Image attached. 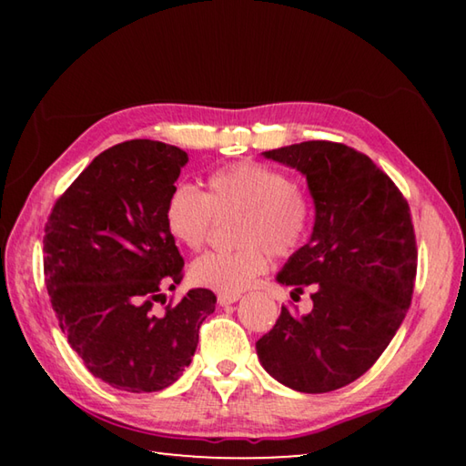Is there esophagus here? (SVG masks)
<instances>
[{
  "label": "esophagus",
  "instance_id": "34e87169",
  "mask_svg": "<svg viewBox=\"0 0 466 466\" xmlns=\"http://www.w3.org/2000/svg\"><path fill=\"white\" fill-rule=\"evenodd\" d=\"M240 299V294H224V291H219L218 294V304L219 306H228V304H234Z\"/></svg>",
  "mask_w": 466,
  "mask_h": 466
}]
</instances>
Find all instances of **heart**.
I'll return each mask as SVG.
<instances>
[{
	"label": "heart",
	"mask_w": 466,
	"mask_h": 466,
	"mask_svg": "<svg viewBox=\"0 0 466 466\" xmlns=\"http://www.w3.org/2000/svg\"><path fill=\"white\" fill-rule=\"evenodd\" d=\"M238 214L232 250L195 258L191 279L201 288L238 294L269 267V252L289 257L309 240L314 205L289 175L258 162H238L208 177V193L178 183L164 203V226L183 247L197 250L209 238L214 216Z\"/></svg>",
	"instance_id": "b5f03b06"
}]
</instances>
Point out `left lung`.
<instances>
[{"instance_id":"1","label":"left lung","mask_w":466,"mask_h":466,"mask_svg":"<svg viewBox=\"0 0 466 466\" xmlns=\"http://www.w3.org/2000/svg\"><path fill=\"white\" fill-rule=\"evenodd\" d=\"M302 172L314 199L310 240L278 281L291 298L312 294L298 317L281 306L257 356L275 380L299 392H330L358 380L382 356L409 310L417 244L409 203L366 154L335 141L263 152Z\"/></svg>"}]
</instances>
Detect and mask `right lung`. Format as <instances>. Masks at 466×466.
I'll return each instance as SVG.
<instances>
[{"mask_svg":"<svg viewBox=\"0 0 466 466\" xmlns=\"http://www.w3.org/2000/svg\"><path fill=\"white\" fill-rule=\"evenodd\" d=\"M188 156L131 139L105 149L45 224V283L59 327L84 366L113 389L156 392L191 364L211 289H188L162 317L152 306L183 279L164 203Z\"/></svg>","mask_w":466,"mask_h":466,"instance_id":"add662e5","label":"right lung"}]
</instances>
